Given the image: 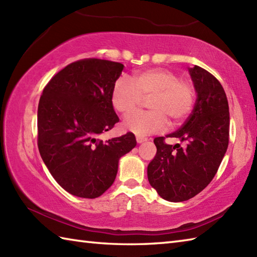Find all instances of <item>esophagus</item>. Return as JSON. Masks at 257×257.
Instances as JSON below:
<instances>
[{"label": "esophagus", "instance_id": "1", "mask_svg": "<svg viewBox=\"0 0 257 257\" xmlns=\"http://www.w3.org/2000/svg\"><path fill=\"white\" fill-rule=\"evenodd\" d=\"M136 139H137V143L138 144H143V143H145V141L148 140V138L143 137V136H137V137H136Z\"/></svg>", "mask_w": 257, "mask_h": 257}]
</instances>
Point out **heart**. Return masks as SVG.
Returning <instances> with one entry per match:
<instances>
[{"mask_svg": "<svg viewBox=\"0 0 257 257\" xmlns=\"http://www.w3.org/2000/svg\"><path fill=\"white\" fill-rule=\"evenodd\" d=\"M132 81L119 78L111 91V105L120 113L133 112L149 98L151 110L137 111L125 117L122 128L137 136H147L171 125L181 123L192 111L195 101L194 85L180 79L170 69L152 68L133 76Z\"/></svg>", "mask_w": 257, "mask_h": 257, "instance_id": "b5f03b06", "label": "heart"}]
</instances>
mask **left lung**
I'll use <instances>...</instances> for the list:
<instances>
[{
    "mask_svg": "<svg viewBox=\"0 0 257 257\" xmlns=\"http://www.w3.org/2000/svg\"><path fill=\"white\" fill-rule=\"evenodd\" d=\"M189 72L198 92L194 108L181 128L166 136L179 138L184 146L155 138L157 154L148 166L151 187L170 202L193 198L212 181L230 138L228 102L221 83L196 65Z\"/></svg>",
    "mask_w": 257,
    "mask_h": 257,
    "instance_id": "8db88e82",
    "label": "left lung"
}]
</instances>
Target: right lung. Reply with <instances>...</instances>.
Returning <instances> with one entry per match:
<instances>
[{"label": "right lung", "instance_id": "1", "mask_svg": "<svg viewBox=\"0 0 257 257\" xmlns=\"http://www.w3.org/2000/svg\"><path fill=\"white\" fill-rule=\"evenodd\" d=\"M121 63L84 58L59 70L43 89L37 111V146L53 178L67 192L95 199L111 187L120 157L133 150V133L103 141L119 118L111 91Z\"/></svg>", "mask_w": 257, "mask_h": 257}]
</instances>
